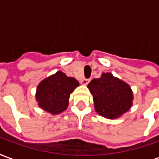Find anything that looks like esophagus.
Segmentation results:
<instances>
[{"instance_id": "obj_1", "label": "esophagus", "mask_w": 159, "mask_h": 159, "mask_svg": "<svg viewBox=\"0 0 159 159\" xmlns=\"http://www.w3.org/2000/svg\"><path fill=\"white\" fill-rule=\"evenodd\" d=\"M89 79H86V78H83V79L81 80V84H83V85H87L88 83H89Z\"/></svg>"}]
</instances>
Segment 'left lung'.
I'll return each mask as SVG.
<instances>
[{
    "label": "left lung",
    "instance_id": "obj_1",
    "mask_svg": "<svg viewBox=\"0 0 159 159\" xmlns=\"http://www.w3.org/2000/svg\"><path fill=\"white\" fill-rule=\"evenodd\" d=\"M88 87L93 94L94 109L102 117L117 118L132 106L130 87L111 73H103L100 78L92 80Z\"/></svg>",
    "mask_w": 159,
    "mask_h": 159
}]
</instances>
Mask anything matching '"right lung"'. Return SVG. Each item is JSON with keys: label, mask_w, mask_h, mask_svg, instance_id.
I'll return each instance as SVG.
<instances>
[{"label": "right lung", "mask_w": 159, "mask_h": 159, "mask_svg": "<svg viewBox=\"0 0 159 159\" xmlns=\"http://www.w3.org/2000/svg\"><path fill=\"white\" fill-rule=\"evenodd\" d=\"M77 86L79 83L74 77L57 71L38 85L36 99L43 110L52 114L61 113L68 107L70 95Z\"/></svg>", "instance_id": "obj_1"}]
</instances>
